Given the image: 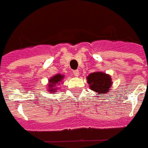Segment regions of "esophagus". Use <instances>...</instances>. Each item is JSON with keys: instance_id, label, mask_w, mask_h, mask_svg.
Listing matches in <instances>:
<instances>
[{"instance_id": "obj_1", "label": "esophagus", "mask_w": 148, "mask_h": 148, "mask_svg": "<svg viewBox=\"0 0 148 148\" xmlns=\"http://www.w3.org/2000/svg\"><path fill=\"white\" fill-rule=\"evenodd\" d=\"M73 75L77 77V76H79V72L78 70H74L73 71Z\"/></svg>"}]
</instances>
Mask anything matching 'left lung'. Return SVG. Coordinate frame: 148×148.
Wrapping results in <instances>:
<instances>
[{
    "instance_id": "8db88e82",
    "label": "left lung",
    "mask_w": 148,
    "mask_h": 148,
    "mask_svg": "<svg viewBox=\"0 0 148 148\" xmlns=\"http://www.w3.org/2000/svg\"><path fill=\"white\" fill-rule=\"evenodd\" d=\"M87 80L91 89L98 93L108 92L112 86L110 75L101 72L92 73L87 77Z\"/></svg>"
}]
</instances>
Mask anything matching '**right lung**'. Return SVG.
Instances as JSON below:
<instances>
[{"label":"right lung","mask_w":148,"mask_h":148,"mask_svg":"<svg viewBox=\"0 0 148 148\" xmlns=\"http://www.w3.org/2000/svg\"><path fill=\"white\" fill-rule=\"evenodd\" d=\"M63 75H62L61 74H57V75H54L53 77H52L50 79H49V87L50 88V91L51 92H55V89H53V87H55V86L56 84H60V82H61V80L63 79Z\"/></svg>","instance_id":"right-lung-1"}]
</instances>
